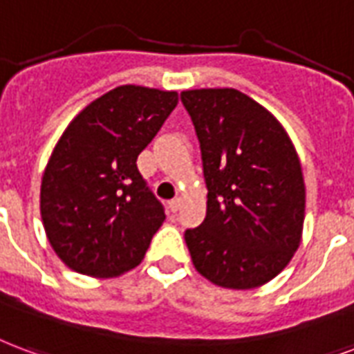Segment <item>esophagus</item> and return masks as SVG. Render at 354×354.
Returning a JSON list of instances; mask_svg holds the SVG:
<instances>
[{"mask_svg": "<svg viewBox=\"0 0 354 354\" xmlns=\"http://www.w3.org/2000/svg\"><path fill=\"white\" fill-rule=\"evenodd\" d=\"M180 206H182V198H172V201H169L170 212H178L180 210Z\"/></svg>", "mask_w": 354, "mask_h": 354, "instance_id": "obj_1", "label": "esophagus"}]
</instances>
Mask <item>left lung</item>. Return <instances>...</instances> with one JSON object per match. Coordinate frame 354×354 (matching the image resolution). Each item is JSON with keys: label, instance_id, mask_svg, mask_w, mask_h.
<instances>
[{"label": "left lung", "instance_id": "obj_1", "mask_svg": "<svg viewBox=\"0 0 354 354\" xmlns=\"http://www.w3.org/2000/svg\"><path fill=\"white\" fill-rule=\"evenodd\" d=\"M195 125L206 217L185 230L198 274L225 289H255L283 270L300 245L302 167L281 124L232 88L182 91Z\"/></svg>", "mask_w": 354, "mask_h": 354}]
</instances>
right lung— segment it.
I'll return each mask as SVG.
<instances>
[{
    "mask_svg": "<svg viewBox=\"0 0 354 354\" xmlns=\"http://www.w3.org/2000/svg\"><path fill=\"white\" fill-rule=\"evenodd\" d=\"M176 104V91L120 86L88 104L57 140L43 174L41 217L71 270L114 277L144 259L165 208L137 157Z\"/></svg>",
    "mask_w": 354,
    "mask_h": 354,
    "instance_id": "1",
    "label": "right lung"
}]
</instances>
